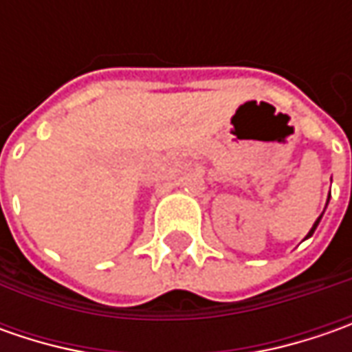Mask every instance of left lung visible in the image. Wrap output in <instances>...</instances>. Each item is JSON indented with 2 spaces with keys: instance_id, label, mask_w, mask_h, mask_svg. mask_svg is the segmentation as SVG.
Here are the masks:
<instances>
[{
  "instance_id": "1",
  "label": "left lung",
  "mask_w": 352,
  "mask_h": 352,
  "mask_svg": "<svg viewBox=\"0 0 352 352\" xmlns=\"http://www.w3.org/2000/svg\"><path fill=\"white\" fill-rule=\"evenodd\" d=\"M321 217H323V213H321V215H319V217H318V221H316V223H314V227H311V229H309V233H307V236H311V235H314V231H316V229H318V225H319V221H321Z\"/></svg>"
}]
</instances>
